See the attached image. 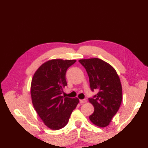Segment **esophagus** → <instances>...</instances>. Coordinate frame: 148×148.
Instances as JSON below:
<instances>
[{
  "mask_svg": "<svg viewBox=\"0 0 148 148\" xmlns=\"http://www.w3.org/2000/svg\"><path fill=\"white\" fill-rule=\"evenodd\" d=\"M86 103V99H81L80 100V103L81 104H84Z\"/></svg>",
  "mask_w": 148,
  "mask_h": 148,
  "instance_id": "34e87169",
  "label": "esophagus"
}]
</instances>
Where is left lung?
Wrapping results in <instances>:
<instances>
[{"label":"left lung","instance_id":"1","mask_svg":"<svg viewBox=\"0 0 148 148\" xmlns=\"http://www.w3.org/2000/svg\"><path fill=\"white\" fill-rule=\"evenodd\" d=\"M89 77L92 91L97 94L89 102L94 106V112L89 116L91 122L101 128L109 125L113 117L119 109L123 99L121 81L112 66L99 58L80 60Z\"/></svg>","mask_w":148,"mask_h":148}]
</instances>
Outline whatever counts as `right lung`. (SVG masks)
Here are the masks:
<instances>
[{
    "label": "right lung",
    "instance_id": "obj_1",
    "mask_svg": "<svg viewBox=\"0 0 148 148\" xmlns=\"http://www.w3.org/2000/svg\"><path fill=\"white\" fill-rule=\"evenodd\" d=\"M76 60H51L43 63L34 73L31 85L32 103L37 114L48 128L58 130L66 125L78 98L62 95L67 85L65 74Z\"/></svg>",
    "mask_w": 148,
    "mask_h": 148
}]
</instances>
